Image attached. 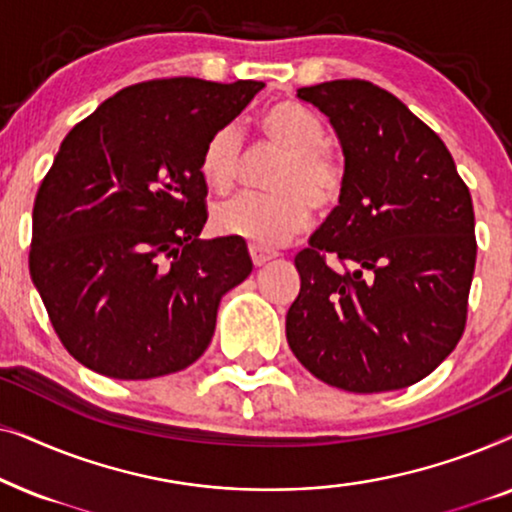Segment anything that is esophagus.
Instances as JSON below:
<instances>
[{
	"instance_id": "esophagus-1",
	"label": "esophagus",
	"mask_w": 512,
	"mask_h": 512,
	"mask_svg": "<svg viewBox=\"0 0 512 512\" xmlns=\"http://www.w3.org/2000/svg\"><path fill=\"white\" fill-rule=\"evenodd\" d=\"M249 254H251V261H254L256 268H261V265H265V263L272 261V258L277 256V251L258 247V244H249Z\"/></svg>"
}]
</instances>
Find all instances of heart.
<instances>
[{"label":"heart","instance_id":"heart-1","mask_svg":"<svg viewBox=\"0 0 512 512\" xmlns=\"http://www.w3.org/2000/svg\"><path fill=\"white\" fill-rule=\"evenodd\" d=\"M258 130L284 151L270 177L272 193H244L216 207L214 228L258 247H279L310 226L312 207L326 212L345 193L347 172L328 149V130L319 114L296 100L275 102L263 111ZM242 163V135L223 125L207 139L200 174L214 193L233 191Z\"/></svg>","mask_w":512,"mask_h":512}]
</instances>
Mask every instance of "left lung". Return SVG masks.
<instances>
[{
  "label": "left lung",
  "mask_w": 512,
  "mask_h": 512,
  "mask_svg": "<svg viewBox=\"0 0 512 512\" xmlns=\"http://www.w3.org/2000/svg\"><path fill=\"white\" fill-rule=\"evenodd\" d=\"M298 97L338 132L347 181L296 256L286 340L331 387H410L464 335L478 254L471 193L443 139L389 90L338 79Z\"/></svg>",
  "instance_id": "1"
}]
</instances>
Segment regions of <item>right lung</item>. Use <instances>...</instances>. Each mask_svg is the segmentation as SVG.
<instances>
[{
    "label": "right lung",
    "mask_w": 512,
    "mask_h": 512,
    "mask_svg": "<svg viewBox=\"0 0 512 512\" xmlns=\"http://www.w3.org/2000/svg\"><path fill=\"white\" fill-rule=\"evenodd\" d=\"M263 86L142 81L62 139L34 198L30 275L86 368L151 380L188 368L212 342L221 296L254 265L240 237H198L200 156Z\"/></svg>",
    "instance_id": "obj_1"
}]
</instances>
